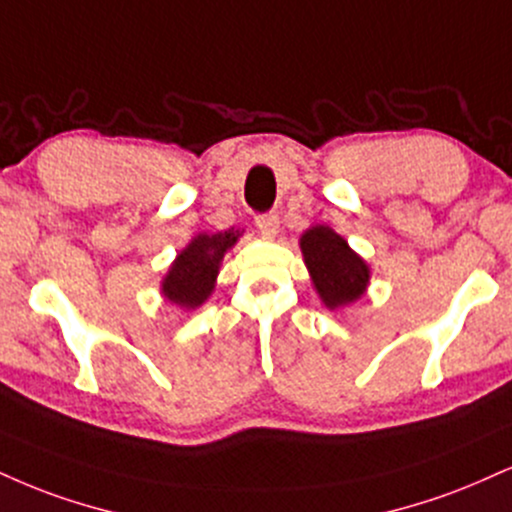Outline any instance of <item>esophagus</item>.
I'll use <instances>...</instances> for the list:
<instances>
[{
  "instance_id": "1",
  "label": "esophagus",
  "mask_w": 512,
  "mask_h": 512,
  "mask_svg": "<svg viewBox=\"0 0 512 512\" xmlns=\"http://www.w3.org/2000/svg\"><path fill=\"white\" fill-rule=\"evenodd\" d=\"M255 226H257V229H260V233H262L264 238H274L276 231H279V217H276V212L257 214Z\"/></svg>"
}]
</instances>
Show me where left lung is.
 I'll return each instance as SVG.
<instances>
[{
  "instance_id": "left-lung-1",
  "label": "left lung",
  "mask_w": 512,
  "mask_h": 512,
  "mask_svg": "<svg viewBox=\"0 0 512 512\" xmlns=\"http://www.w3.org/2000/svg\"><path fill=\"white\" fill-rule=\"evenodd\" d=\"M300 248L326 307L334 310L348 305L365 293L369 281L367 264L329 226H315L307 231L300 238Z\"/></svg>"
}]
</instances>
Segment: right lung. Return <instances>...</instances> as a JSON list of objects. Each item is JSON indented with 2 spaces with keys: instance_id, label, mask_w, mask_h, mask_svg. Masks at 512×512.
I'll return each instance as SVG.
<instances>
[{
  "instance_id": "obj_1",
  "label": "right lung",
  "mask_w": 512,
  "mask_h": 512,
  "mask_svg": "<svg viewBox=\"0 0 512 512\" xmlns=\"http://www.w3.org/2000/svg\"><path fill=\"white\" fill-rule=\"evenodd\" d=\"M236 240V231L214 233V236L200 233V236L193 238V243L171 264L169 274L162 283V293L171 303L188 307V310L205 303L219 274L221 257Z\"/></svg>"
}]
</instances>
